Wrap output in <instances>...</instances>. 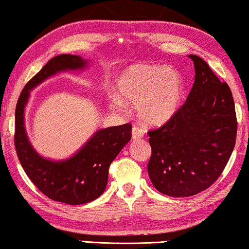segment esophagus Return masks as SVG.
I'll list each match as a JSON object with an SVG mask.
<instances>
[{"label":"esophagus","mask_w":249,"mask_h":249,"mask_svg":"<svg viewBox=\"0 0 249 249\" xmlns=\"http://www.w3.org/2000/svg\"><path fill=\"white\" fill-rule=\"evenodd\" d=\"M143 135H144V132H143L142 128L138 127V126H134V127L132 128V139L133 140H139L143 138Z\"/></svg>","instance_id":"34e87169"}]
</instances>
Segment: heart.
I'll return each mask as SVG.
<instances>
[{
	"label": "heart",
	"instance_id": "heart-1",
	"mask_svg": "<svg viewBox=\"0 0 249 249\" xmlns=\"http://www.w3.org/2000/svg\"><path fill=\"white\" fill-rule=\"evenodd\" d=\"M109 106L123 109L135 105L138 117L149 125H162L177 113L183 97V80L173 69L139 63L129 66L116 79Z\"/></svg>",
	"mask_w": 249,
	"mask_h": 249
}]
</instances>
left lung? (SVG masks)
Wrapping results in <instances>:
<instances>
[{
	"label": "left lung",
	"instance_id": "left-lung-1",
	"mask_svg": "<svg viewBox=\"0 0 249 249\" xmlns=\"http://www.w3.org/2000/svg\"><path fill=\"white\" fill-rule=\"evenodd\" d=\"M195 81L186 101L161 127L148 132V173L160 193L187 197L206 190L225 169L236 144L232 93L208 63L188 55Z\"/></svg>",
	"mask_w": 249,
	"mask_h": 249
}]
</instances>
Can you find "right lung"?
<instances>
[{
	"label": "right lung",
	"instance_id": "add662e5",
	"mask_svg": "<svg viewBox=\"0 0 249 249\" xmlns=\"http://www.w3.org/2000/svg\"><path fill=\"white\" fill-rule=\"evenodd\" d=\"M88 64L79 55L55 56L24 86L16 108L15 144L21 166L41 193L70 205L86 204L104 193L108 169L131 140L132 125L99 129L75 155L56 161L41 157L31 145L24 127V108L30 91L45 80L59 72L82 71Z\"/></svg>",
	"mask_w": 249,
	"mask_h": 249
}]
</instances>
